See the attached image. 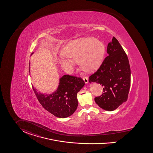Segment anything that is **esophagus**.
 <instances>
[{
    "label": "esophagus",
    "instance_id": "esophagus-1",
    "mask_svg": "<svg viewBox=\"0 0 153 153\" xmlns=\"http://www.w3.org/2000/svg\"><path fill=\"white\" fill-rule=\"evenodd\" d=\"M83 80L84 81L85 83L86 84L88 83V82H89V81H88V78H87V77H83Z\"/></svg>",
    "mask_w": 153,
    "mask_h": 153
}]
</instances>
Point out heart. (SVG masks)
I'll list each match as a JSON object with an SVG mask.
<instances>
[{
	"mask_svg": "<svg viewBox=\"0 0 153 153\" xmlns=\"http://www.w3.org/2000/svg\"><path fill=\"white\" fill-rule=\"evenodd\" d=\"M61 54L59 62L65 71H71L74 61H78L83 70L92 71L102 63L105 46L94 38H83L68 42L62 49Z\"/></svg>",
	"mask_w": 153,
	"mask_h": 153,
	"instance_id": "obj_1",
	"label": "heart"
}]
</instances>
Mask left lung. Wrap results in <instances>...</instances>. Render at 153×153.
Returning a JSON list of instances; mask_svg holds the SVG:
<instances>
[{
	"label": "left lung",
	"instance_id": "obj_1",
	"mask_svg": "<svg viewBox=\"0 0 153 153\" xmlns=\"http://www.w3.org/2000/svg\"><path fill=\"white\" fill-rule=\"evenodd\" d=\"M108 56L99 70L89 78V81L103 86L100 96L94 98L102 110L112 111L128 99L131 86V68L128 57L118 40L113 37L108 44Z\"/></svg>",
	"mask_w": 153,
	"mask_h": 153
}]
</instances>
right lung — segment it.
I'll return each instance as SVG.
<instances>
[{"label": "right lung", "instance_id": "right-lung-1", "mask_svg": "<svg viewBox=\"0 0 153 153\" xmlns=\"http://www.w3.org/2000/svg\"><path fill=\"white\" fill-rule=\"evenodd\" d=\"M84 85L85 82L81 78L65 75L59 79L57 89L51 93H41L33 86L32 88L45 110L58 118H65L76 111L78 105L77 93Z\"/></svg>", "mask_w": 153, "mask_h": 153}]
</instances>
